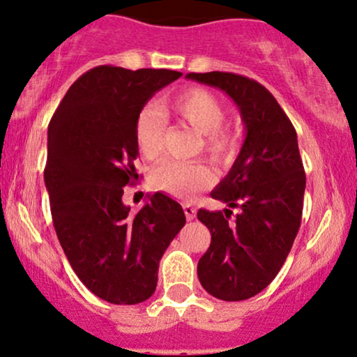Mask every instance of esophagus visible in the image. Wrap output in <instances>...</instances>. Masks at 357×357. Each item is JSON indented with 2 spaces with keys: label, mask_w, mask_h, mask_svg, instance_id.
I'll use <instances>...</instances> for the list:
<instances>
[{
  "label": "esophagus",
  "mask_w": 357,
  "mask_h": 357,
  "mask_svg": "<svg viewBox=\"0 0 357 357\" xmlns=\"http://www.w3.org/2000/svg\"><path fill=\"white\" fill-rule=\"evenodd\" d=\"M183 209H184V214H186V220H188V221L195 220V218H196V208H195V206L184 203V204H183Z\"/></svg>",
  "instance_id": "esophagus-1"
}]
</instances>
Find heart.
<instances>
[{"instance_id":"obj_1","label":"heart","mask_w":357,"mask_h":357,"mask_svg":"<svg viewBox=\"0 0 357 357\" xmlns=\"http://www.w3.org/2000/svg\"><path fill=\"white\" fill-rule=\"evenodd\" d=\"M169 109L192 130L203 135L204 151L214 160H225L234 151L236 139L222 128L226 113L222 102L203 88H190L176 94L169 101ZM165 124L161 114L154 108H144L137 114L135 139L139 153L153 161L162 151ZM151 184L166 195L191 199L213 181L211 171L199 162H181L167 160L151 171Z\"/></svg>"}]
</instances>
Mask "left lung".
Instances as JSON below:
<instances>
[{
    "label": "left lung",
    "instance_id": "obj_1",
    "mask_svg": "<svg viewBox=\"0 0 357 357\" xmlns=\"http://www.w3.org/2000/svg\"><path fill=\"white\" fill-rule=\"evenodd\" d=\"M188 79L221 89L241 113L244 143L211 196L239 207L199 209L211 244L197 263L201 286L222 301H243L268 287L284 264L301 226L306 174L298 135L276 98L263 84L234 73H190Z\"/></svg>",
    "mask_w": 357,
    "mask_h": 357
}]
</instances>
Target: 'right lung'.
<instances>
[{
  "instance_id": "right-lung-1",
  "label": "right lung",
  "mask_w": 357,
  "mask_h": 357,
  "mask_svg": "<svg viewBox=\"0 0 357 357\" xmlns=\"http://www.w3.org/2000/svg\"><path fill=\"white\" fill-rule=\"evenodd\" d=\"M183 73L98 66L79 76L48 126L45 184L64 255L81 282L111 304L149 299L158 268L186 216L154 192L137 213L123 203L135 183V124L144 105Z\"/></svg>"
}]
</instances>
